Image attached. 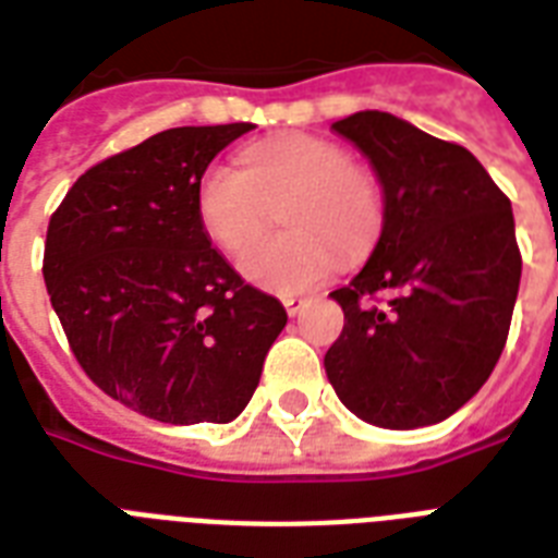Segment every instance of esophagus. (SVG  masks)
Returning <instances> with one entry per match:
<instances>
[{
  "instance_id": "34e87169",
  "label": "esophagus",
  "mask_w": 558,
  "mask_h": 558,
  "mask_svg": "<svg viewBox=\"0 0 558 558\" xmlns=\"http://www.w3.org/2000/svg\"><path fill=\"white\" fill-rule=\"evenodd\" d=\"M283 306H287V313L289 315H298V313H304V306H306V298H283Z\"/></svg>"
}]
</instances>
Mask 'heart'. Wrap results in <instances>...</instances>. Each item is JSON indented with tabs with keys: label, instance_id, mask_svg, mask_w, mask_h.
Segmentation results:
<instances>
[{
	"label": "heart",
	"instance_id": "obj_1",
	"mask_svg": "<svg viewBox=\"0 0 558 558\" xmlns=\"http://www.w3.org/2000/svg\"><path fill=\"white\" fill-rule=\"evenodd\" d=\"M290 231L253 246L277 216ZM202 228L226 252L243 254L240 271L260 289L295 295L362 260L385 226V196L371 170L322 135H280L240 153V170L210 165L196 185Z\"/></svg>",
	"mask_w": 558,
	"mask_h": 558
}]
</instances>
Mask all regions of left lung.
Returning <instances> with one entry per match:
<instances>
[{
  "instance_id": "1",
  "label": "left lung",
  "mask_w": 558,
  "mask_h": 558,
  "mask_svg": "<svg viewBox=\"0 0 558 558\" xmlns=\"http://www.w3.org/2000/svg\"><path fill=\"white\" fill-rule=\"evenodd\" d=\"M332 130L371 159L385 226L365 269L330 292L344 330L324 356L327 379L365 423H440L475 397L507 344L521 280L510 199L466 147L390 112H356Z\"/></svg>"
}]
</instances>
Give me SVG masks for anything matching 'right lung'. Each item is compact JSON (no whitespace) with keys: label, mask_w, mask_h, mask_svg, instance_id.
<instances>
[{"label":"right lung","mask_w":558,"mask_h":558,"mask_svg":"<svg viewBox=\"0 0 558 558\" xmlns=\"http://www.w3.org/2000/svg\"><path fill=\"white\" fill-rule=\"evenodd\" d=\"M252 124L177 126L89 168L46 234L43 278L95 385L170 425L231 423L287 327L210 248L196 185Z\"/></svg>","instance_id":"add662e5"}]
</instances>
